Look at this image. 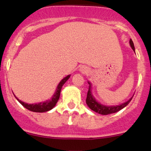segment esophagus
Segmentation results:
<instances>
[{
    "mask_svg": "<svg viewBox=\"0 0 151 151\" xmlns=\"http://www.w3.org/2000/svg\"><path fill=\"white\" fill-rule=\"evenodd\" d=\"M85 68H83V71H85Z\"/></svg>",
    "mask_w": 151,
    "mask_h": 151,
    "instance_id": "esophagus-1",
    "label": "esophagus"
}]
</instances>
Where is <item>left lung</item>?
Here are the masks:
<instances>
[{
	"label": "left lung",
	"instance_id": "left-lung-1",
	"mask_svg": "<svg viewBox=\"0 0 151 151\" xmlns=\"http://www.w3.org/2000/svg\"><path fill=\"white\" fill-rule=\"evenodd\" d=\"M130 42V45L131 47H132V48L133 49L134 51H135L134 46V43L133 42H132V39H130V42ZM132 98H131L128 101H126V102L123 103V104L121 105H118V106H104V105L99 104V103L97 102V101H96L95 99L93 98V96L92 94H91V85H89L88 93H87L86 103L87 104H88V106L90 107V109H91L93 111H94V112H98V113L101 114V115H108V114L115 113V112H117L119 110H121V109H122L123 108H124L125 106H127V105L129 104V102L132 101Z\"/></svg>",
	"mask_w": 151,
	"mask_h": 151
}]
</instances>
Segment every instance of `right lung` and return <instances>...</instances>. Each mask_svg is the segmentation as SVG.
I'll return each mask as SVG.
<instances>
[{
  "mask_svg": "<svg viewBox=\"0 0 151 151\" xmlns=\"http://www.w3.org/2000/svg\"><path fill=\"white\" fill-rule=\"evenodd\" d=\"M70 77V75H68L67 77L63 78L61 81L60 82L58 85L57 90H56V92L55 93V95L53 96L52 98L49 101H45V102H41L39 104H26V103L23 102V101H20V100L18 99L16 97L17 99L18 100L19 103L22 105L23 106H25L26 109H28V110L32 111V112H47V111L50 110L51 109H52L55 106L56 103L58 101L59 97H60V91H61L62 86L64 85V83H66L67 80H68V78Z\"/></svg>",
  "mask_w": 151,
  "mask_h": 151,
  "instance_id": "add662e5",
  "label": "right lung"
}]
</instances>
